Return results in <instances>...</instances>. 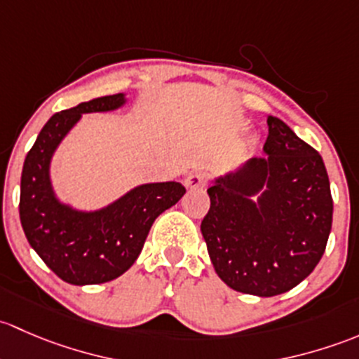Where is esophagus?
I'll list each match as a JSON object with an SVG mask.
<instances>
[{"label": "esophagus", "mask_w": 359, "mask_h": 359, "mask_svg": "<svg viewBox=\"0 0 359 359\" xmlns=\"http://www.w3.org/2000/svg\"><path fill=\"white\" fill-rule=\"evenodd\" d=\"M184 184H187V188H194V190H197V188H204L205 175H202V172H194V175H190L187 180H184Z\"/></svg>", "instance_id": "34e87169"}]
</instances>
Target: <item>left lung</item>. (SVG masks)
Here are the masks:
<instances>
[{
    "instance_id": "obj_1",
    "label": "left lung",
    "mask_w": 359,
    "mask_h": 359,
    "mask_svg": "<svg viewBox=\"0 0 359 359\" xmlns=\"http://www.w3.org/2000/svg\"><path fill=\"white\" fill-rule=\"evenodd\" d=\"M262 150L266 157L214 180L201 230L210 262L230 289L273 297L316 268L334 202L321 155L278 117H268Z\"/></svg>"
}]
</instances>
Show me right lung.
I'll list each match as a JSON object with an SVG mask.
<instances>
[{
    "label": "right lung",
    "mask_w": 359,
    "mask_h": 359,
    "mask_svg": "<svg viewBox=\"0 0 359 359\" xmlns=\"http://www.w3.org/2000/svg\"><path fill=\"white\" fill-rule=\"evenodd\" d=\"M124 93L100 97L50 117L25 157L20 180V223L48 268L72 285L117 278L138 259L154 221L184 195L176 181L133 188L98 210H77L55 195L50 164L55 150L83 114L123 107Z\"/></svg>",
    "instance_id": "obj_1"
}]
</instances>
